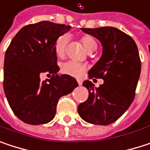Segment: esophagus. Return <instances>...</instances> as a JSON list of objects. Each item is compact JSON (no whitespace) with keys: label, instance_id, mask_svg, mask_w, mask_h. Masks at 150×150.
Segmentation results:
<instances>
[{"label":"esophagus","instance_id":"obj_1","mask_svg":"<svg viewBox=\"0 0 150 150\" xmlns=\"http://www.w3.org/2000/svg\"><path fill=\"white\" fill-rule=\"evenodd\" d=\"M77 82H78V84H79V85H81V83H82V82H81V80H80V79H78V80H77Z\"/></svg>","mask_w":150,"mask_h":150}]
</instances>
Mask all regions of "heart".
<instances>
[{"instance_id":"1","label":"heart","mask_w":150,"mask_h":150,"mask_svg":"<svg viewBox=\"0 0 150 150\" xmlns=\"http://www.w3.org/2000/svg\"><path fill=\"white\" fill-rule=\"evenodd\" d=\"M81 42L84 47L89 52L94 51L97 47V42L96 39L90 35H84L81 37ZM68 43V37L66 35L59 36L54 43V51L57 56L62 57L65 54L66 47ZM61 70L63 74L75 77H80L84 72V66L75 61H68L63 62L61 66Z\"/></svg>"}]
</instances>
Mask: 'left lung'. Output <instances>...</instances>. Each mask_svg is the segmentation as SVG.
<instances>
[{
    "label": "left lung",
    "instance_id": "8db88e82",
    "mask_svg": "<svg viewBox=\"0 0 150 150\" xmlns=\"http://www.w3.org/2000/svg\"><path fill=\"white\" fill-rule=\"evenodd\" d=\"M81 29L103 45L102 57L88 71V76L103 79L104 83L96 88L90 81H83L88 98L79 104L78 113L87 122L108 125L126 112L135 98L141 74L138 48L129 35L116 28Z\"/></svg>",
    "mask_w": 150,
    "mask_h": 150
}]
</instances>
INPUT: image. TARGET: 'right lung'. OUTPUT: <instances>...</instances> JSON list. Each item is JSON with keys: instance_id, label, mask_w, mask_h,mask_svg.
<instances>
[{"instance_id": "1", "label": "right lung", "mask_w": 150, "mask_h": 150, "mask_svg": "<svg viewBox=\"0 0 150 150\" xmlns=\"http://www.w3.org/2000/svg\"><path fill=\"white\" fill-rule=\"evenodd\" d=\"M70 28L47 21L27 25L6 51L4 92L14 114L28 124L49 122L55 115L59 99L78 86L74 77L58 75L54 51L56 39ZM43 73L52 76L42 81L40 76Z\"/></svg>"}]
</instances>
